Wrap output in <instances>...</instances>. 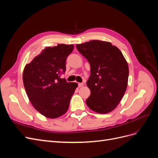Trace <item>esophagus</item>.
<instances>
[{
  "label": "esophagus",
  "mask_w": 158,
  "mask_h": 158,
  "mask_svg": "<svg viewBox=\"0 0 158 158\" xmlns=\"http://www.w3.org/2000/svg\"><path fill=\"white\" fill-rule=\"evenodd\" d=\"M84 85V84L83 83H78V87L80 88V87H82Z\"/></svg>",
  "instance_id": "obj_1"
}]
</instances>
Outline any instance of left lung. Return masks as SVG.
Wrapping results in <instances>:
<instances>
[{
	"mask_svg": "<svg viewBox=\"0 0 158 158\" xmlns=\"http://www.w3.org/2000/svg\"><path fill=\"white\" fill-rule=\"evenodd\" d=\"M90 64L87 86L88 107L98 113L112 111L120 103L128 85V66L121 51L110 42L92 40L76 45Z\"/></svg>",
	"mask_w": 158,
	"mask_h": 158,
	"instance_id": "left-lung-1",
	"label": "left lung"
}]
</instances>
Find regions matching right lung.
<instances>
[{"label": "right lung", "mask_w": 158, "mask_h": 158, "mask_svg": "<svg viewBox=\"0 0 158 158\" xmlns=\"http://www.w3.org/2000/svg\"><path fill=\"white\" fill-rule=\"evenodd\" d=\"M73 49V45L47 47L23 69V82L27 97L45 117L55 118L67 111L78 87L77 83L60 78L65 73L66 58Z\"/></svg>", "instance_id": "add662e5"}]
</instances>
